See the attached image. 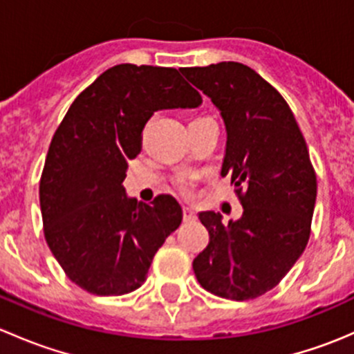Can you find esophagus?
I'll return each mask as SVG.
<instances>
[{
    "instance_id": "34e87169",
    "label": "esophagus",
    "mask_w": 354,
    "mask_h": 354,
    "mask_svg": "<svg viewBox=\"0 0 354 354\" xmlns=\"http://www.w3.org/2000/svg\"><path fill=\"white\" fill-rule=\"evenodd\" d=\"M183 219L187 221V223H192V221L197 219V214H195V210L190 209V207H183Z\"/></svg>"
}]
</instances>
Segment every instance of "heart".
<instances>
[{
	"mask_svg": "<svg viewBox=\"0 0 354 354\" xmlns=\"http://www.w3.org/2000/svg\"><path fill=\"white\" fill-rule=\"evenodd\" d=\"M176 185H178V187H180L183 192H188V190H190V187H192V178H190V176H181V178H178Z\"/></svg>",
	"mask_w": 354,
	"mask_h": 354,
	"instance_id": "1",
	"label": "heart"
}]
</instances>
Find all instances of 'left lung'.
Masks as SVG:
<instances>
[{
  "label": "left lung",
  "mask_w": 354,
  "mask_h": 354,
  "mask_svg": "<svg viewBox=\"0 0 354 354\" xmlns=\"http://www.w3.org/2000/svg\"><path fill=\"white\" fill-rule=\"evenodd\" d=\"M183 75L226 127L221 174L231 178L243 216L200 212L209 245L194 260L200 286L221 298L253 299L281 283L310 238L317 176L301 130L283 95L236 62L185 68Z\"/></svg>",
  "instance_id": "8db88e82"
}]
</instances>
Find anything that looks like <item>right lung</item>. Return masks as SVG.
Returning <instances> with one entry per match:
<instances>
[{
    "label": "right lung",
    "instance_id": "obj_1",
    "mask_svg": "<svg viewBox=\"0 0 354 354\" xmlns=\"http://www.w3.org/2000/svg\"><path fill=\"white\" fill-rule=\"evenodd\" d=\"M202 97L178 70L116 65L73 101L53 135L39 185L44 236L71 283L99 296L144 284L183 210L171 195L137 203L124 194L128 160L159 109L197 108Z\"/></svg>",
    "mask_w": 354,
    "mask_h": 354
}]
</instances>
